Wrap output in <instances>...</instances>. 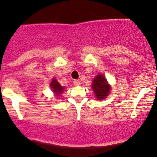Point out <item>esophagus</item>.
Listing matches in <instances>:
<instances>
[{
	"instance_id": "1",
	"label": "esophagus",
	"mask_w": 157,
	"mask_h": 157,
	"mask_svg": "<svg viewBox=\"0 0 157 157\" xmlns=\"http://www.w3.org/2000/svg\"><path fill=\"white\" fill-rule=\"evenodd\" d=\"M74 84L75 85V86H80V81L78 80H74Z\"/></svg>"
}]
</instances>
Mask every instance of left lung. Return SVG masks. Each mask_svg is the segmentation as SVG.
I'll return each mask as SVG.
<instances>
[{"mask_svg":"<svg viewBox=\"0 0 157 157\" xmlns=\"http://www.w3.org/2000/svg\"><path fill=\"white\" fill-rule=\"evenodd\" d=\"M92 89L94 91L95 96L98 100H102L106 98L110 91L111 86L107 80L101 74H98L93 80Z\"/></svg>","mask_w":157,"mask_h":157,"instance_id":"left-lung-1","label":"left lung"}]
</instances>
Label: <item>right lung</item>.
Masks as SVG:
<instances>
[{
  "instance_id": "right-lung-1",
  "label": "right lung",
  "mask_w": 157,
  "mask_h": 157,
  "mask_svg": "<svg viewBox=\"0 0 157 157\" xmlns=\"http://www.w3.org/2000/svg\"><path fill=\"white\" fill-rule=\"evenodd\" d=\"M50 86L56 96H59V95L62 93V92L64 90V87L61 86V84L58 83V80L55 78H53L52 80V82L50 83Z\"/></svg>"
}]
</instances>
